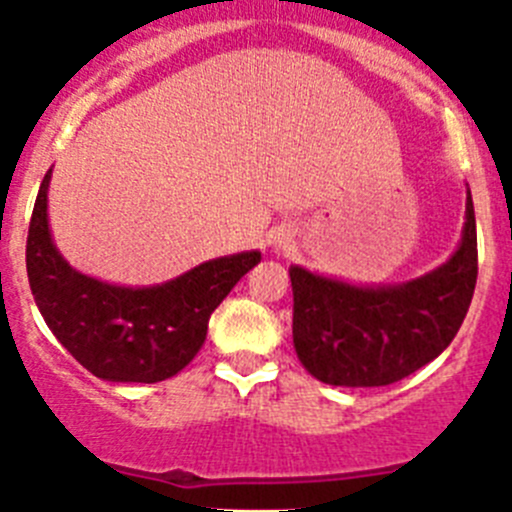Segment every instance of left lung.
I'll list each match as a JSON object with an SVG mask.
<instances>
[{"label":"left lung","mask_w":512,"mask_h":512,"mask_svg":"<svg viewBox=\"0 0 512 512\" xmlns=\"http://www.w3.org/2000/svg\"><path fill=\"white\" fill-rule=\"evenodd\" d=\"M465 232L437 270L394 288H358L290 267L293 343L300 364L331 386L407 379L450 346L477 283V229L467 197Z\"/></svg>","instance_id":"8db88e82"}]
</instances>
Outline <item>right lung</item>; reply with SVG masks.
<instances>
[{"instance_id":"obj_1","label":"right lung","mask_w":512,"mask_h":512,"mask_svg":"<svg viewBox=\"0 0 512 512\" xmlns=\"http://www.w3.org/2000/svg\"><path fill=\"white\" fill-rule=\"evenodd\" d=\"M47 171L27 234V278L57 341L105 381L156 384L179 374L207 338L209 315L260 252L209 260L154 288H121L73 270L47 227Z\"/></svg>"}]
</instances>
